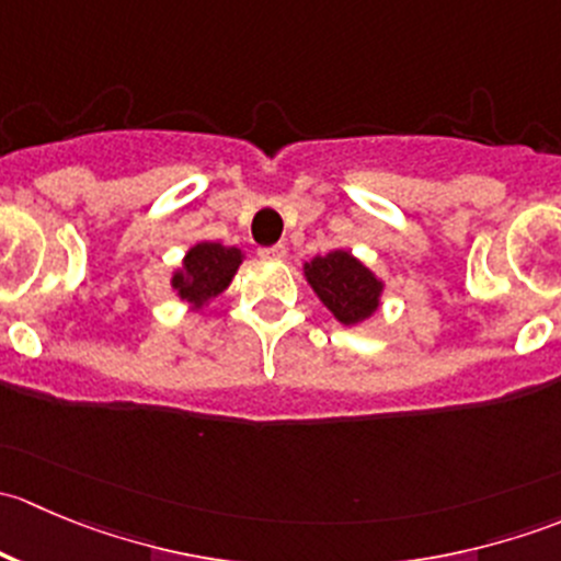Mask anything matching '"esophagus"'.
I'll return each instance as SVG.
<instances>
[{
    "mask_svg": "<svg viewBox=\"0 0 561 561\" xmlns=\"http://www.w3.org/2000/svg\"><path fill=\"white\" fill-rule=\"evenodd\" d=\"M257 254H260V257H265V260H282V257H285V254H287V247H285V244L260 247Z\"/></svg>",
    "mask_w": 561,
    "mask_h": 561,
    "instance_id": "34e87169",
    "label": "esophagus"
}]
</instances>
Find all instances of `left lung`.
<instances>
[{
	"mask_svg": "<svg viewBox=\"0 0 561 561\" xmlns=\"http://www.w3.org/2000/svg\"><path fill=\"white\" fill-rule=\"evenodd\" d=\"M307 279L320 301L344 325H355L375 312L382 290L377 276L342 249L307 263Z\"/></svg>",
	"mask_w": 561,
	"mask_h": 561,
	"instance_id": "left-lung-1",
	"label": "left lung"
}]
</instances>
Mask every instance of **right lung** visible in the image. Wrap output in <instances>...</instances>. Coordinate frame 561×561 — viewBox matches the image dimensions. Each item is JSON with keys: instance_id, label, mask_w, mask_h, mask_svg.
<instances>
[{"instance_id": "right-lung-1", "label": "right lung", "mask_w": 561, "mask_h": 561, "mask_svg": "<svg viewBox=\"0 0 561 561\" xmlns=\"http://www.w3.org/2000/svg\"><path fill=\"white\" fill-rule=\"evenodd\" d=\"M241 265V252L236 247L197 244L186 252L184 268L173 276V287L181 298L203 307L225 290Z\"/></svg>"}]
</instances>
